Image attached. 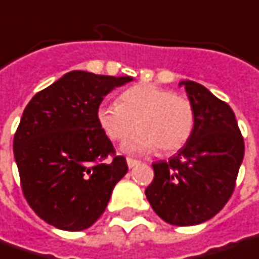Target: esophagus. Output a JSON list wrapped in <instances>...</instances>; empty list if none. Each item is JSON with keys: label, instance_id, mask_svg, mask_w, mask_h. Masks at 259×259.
Returning a JSON list of instances; mask_svg holds the SVG:
<instances>
[{"label": "esophagus", "instance_id": "1", "mask_svg": "<svg viewBox=\"0 0 259 259\" xmlns=\"http://www.w3.org/2000/svg\"><path fill=\"white\" fill-rule=\"evenodd\" d=\"M126 162H127V166H129V167H135V166L140 163L139 160L133 159V157H127V159H126Z\"/></svg>", "mask_w": 259, "mask_h": 259}]
</instances>
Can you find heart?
I'll list each match as a JSON object with an SVG mask.
<instances>
[{"label":"heart","instance_id":"1","mask_svg":"<svg viewBox=\"0 0 259 259\" xmlns=\"http://www.w3.org/2000/svg\"><path fill=\"white\" fill-rule=\"evenodd\" d=\"M97 121L113 142H123L138 127V135L124 145L129 152L174 153L182 149L195 129V109L189 99L153 84L124 90L117 104H103Z\"/></svg>","mask_w":259,"mask_h":259}]
</instances>
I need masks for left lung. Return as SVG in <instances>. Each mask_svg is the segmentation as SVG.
<instances>
[{
	"label": "left lung",
	"instance_id": "8db88e82",
	"mask_svg": "<svg viewBox=\"0 0 259 259\" xmlns=\"http://www.w3.org/2000/svg\"><path fill=\"white\" fill-rule=\"evenodd\" d=\"M179 85L195 109V129L175 156L152 165L155 178L145 193L165 222L189 227L215 217L229 201L245 145L227 103L199 83L188 80Z\"/></svg>",
	"mask_w": 259,
	"mask_h": 259
}]
</instances>
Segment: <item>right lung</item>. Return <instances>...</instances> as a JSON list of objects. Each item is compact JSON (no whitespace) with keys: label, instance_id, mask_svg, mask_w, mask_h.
<instances>
[{"label":"right lung","instance_id":"add662e5","mask_svg":"<svg viewBox=\"0 0 259 259\" xmlns=\"http://www.w3.org/2000/svg\"><path fill=\"white\" fill-rule=\"evenodd\" d=\"M132 77L74 70L32 97L14 135V157L31 209L64 231L102 217L114 185L127 174L99 121L104 96Z\"/></svg>","mask_w":259,"mask_h":259}]
</instances>
